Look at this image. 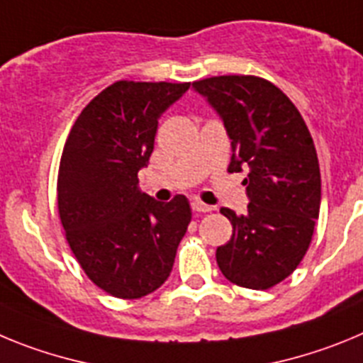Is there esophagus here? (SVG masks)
Returning <instances> with one entry per match:
<instances>
[{
    "label": "esophagus",
    "mask_w": 363,
    "mask_h": 363,
    "mask_svg": "<svg viewBox=\"0 0 363 363\" xmlns=\"http://www.w3.org/2000/svg\"><path fill=\"white\" fill-rule=\"evenodd\" d=\"M191 210H194L195 213H208V211L215 210V206L204 204V202H201V201H194L191 202Z\"/></svg>",
    "instance_id": "34e87169"
}]
</instances>
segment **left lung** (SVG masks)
Segmentation results:
<instances>
[{
    "instance_id": "1",
    "label": "left lung",
    "mask_w": 363,
    "mask_h": 363,
    "mask_svg": "<svg viewBox=\"0 0 363 363\" xmlns=\"http://www.w3.org/2000/svg\"><path fill=\"white\" fill-rule=\"evenodd\" d=\"M231 141L230 172H244L246 215L217 247L222 275L237 286L267 289L289 277L311 242L320 211V166L311 133L289 97L269 81L220 76L195 81Z\"/></svg>"
}]
</instances>
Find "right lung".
I'll return each mask as SVG.
<instances>
[{
  "mask_svg": "<svg viewBox=\"0 0 363 363\" xmlns=\"http://www.w3.org/2000/svg\"><path fill=\"white\" fill-rule=\"evenodd\" d=\"M189 83L117 81L72 126L61 155L57 206L67 240L88 279L117 298L164 284L191 220L184 195L159 202L139 188L162 113Z\"/></svg>",
  "mask_w": 363,
  "mask_h": 363,
  "instance_id": "add662e5",
  "label": "right lung"
}]
</instances>
